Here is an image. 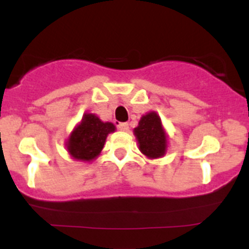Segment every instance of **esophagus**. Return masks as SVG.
I'll return each instance as SVG.
<instances>
[{"mask_svg": "<svg viewBox=\"0 0 249 249\" xmlns=\"http://www.w3.org/2000/svg\"><path fill=\"white\" fill-rule=\"evenodd\" d=\"M118 129H119L120 131H129V124H127V123H119V124H118Z\"/></svg>", "mask_w": 249, "mask_h": 249, "instance_id": "34e87169", "label": "esophagus"}]
</instances>
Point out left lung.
I'll list each match as a JSON object with an SVG mask.
<instances>
[{
    "instance_id": "1",
    "label": "left lung",
    "mask_w": 249,
    "mask_h": 249,
    "mask_svg": "<svg viewBox=\"0 0 249 249\" xmlns=\"http://www.w3.org/2000/svg\"><path fill=\"white\" fill-rule=\"evenodd\" d=\"M141 152L149 159L164 157L167 148V135L157 112H149L141 118L134 129Z\"/></svg>"
}]
</instances>
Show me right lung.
<instances>
[{"instance_id": "add662e5", "label": "right lung", "mask_w": 249, "mask_h": 249, "mask_svg": "<svg viewBox=\"0 0 249 249\" xmlns=\"http://www.w3.org/2000/svg\"><path fill=\"white\" fill-rule=\"evenodd\" d=\"M114 131L112 123H104L97 115L85 113L67 140V150L73 159L91 161L100 155L108 134Z\"/></svg>"}]
</instances>
